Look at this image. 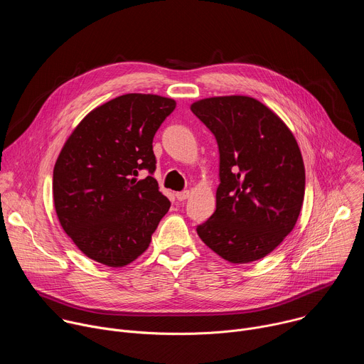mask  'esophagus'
Here are the masks:
<instances>
[{"instance_id":"obj_1","label":"esophagus","mask_w":364,"mask_h":364,"mask_svg":"<svg viewBox=\"0 0 364 364\" xmlns=\"http://www.w3.org/2000/svg\"><path fill=\"white\" fill-rule=\"evenodd\" d=\"M176 197H177V200H180V201H184L186 198H188V197H190V191H188V190H184V191H178V193H176Z\"/></svg>"}]
</instances>
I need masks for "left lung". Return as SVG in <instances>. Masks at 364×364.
<instances>
[{"instance_id":"8db88e82","label":"left lung","mask_w":364,"mask_h":364,"mask_svg":"<svg viewBox=\"0 0 364 364\" xmlns=\"http://www.w3.org/2000/svg\"><path fill=\"white\" fill-rule=\"evenodd\" d=\"M191 112L219 145L216 210L197 235L230 264H250L292 232L305 193V167L287 124L262 102L243 95L196 100Z\"/></svg>"}]
</instances>
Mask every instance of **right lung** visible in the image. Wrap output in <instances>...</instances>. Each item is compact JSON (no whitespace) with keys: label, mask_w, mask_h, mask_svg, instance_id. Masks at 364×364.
Listing matches in <instances>:
<instances>
[{"label":"right lung","mask_w":364,"mask_h":364,"mask_svg":"<svg viewBox=\"0 0 364 364\" xmlns=\"http://www.w3.org/2000/svg\"><path fill=\"white\" fill-rule=\"evenodd\" d=\"M176 100L127 93L92 109L66 139L53 170L58 219L95 262L122 268L149 246L170 209L152 176V138Z\"/></svg>","instance_id":"right-lung-1"}]
</instances>
